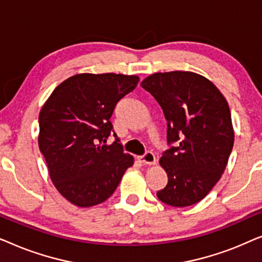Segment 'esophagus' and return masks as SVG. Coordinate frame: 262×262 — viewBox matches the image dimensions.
Instances as JSON below:
<instances>
[{"label":"esophagus","instance_id":"esophagus-1","mask_svg":"<svg viewBox=\"0 0 262 262\" xmlns=\"http://www.w3.org/2000/svg\"><path fill=\"white\" fill-rule=\"evenodd\" d=\"M138 160L141 161L142 163L149 164V166H151V164L156 163V156L152 151H146L143 156H139Z\"/></svg>","mask_w":262,"mask_h":262}]
</instances>
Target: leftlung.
Returning a JSON list of instances; mask_svg holds the SVG:
<instances>
[{
	"instance_id": "left-lung-1",
	"label": "left lung",
	"mask_w": 262,
	"mask_h": 262,
	"mask_svg": "<svg viewBox=\"0 0 262 262\" xmlns=\"http://www.w3.org/2000/svg\"><path fill=\"white\" fill-rule=\"evenodd\" d=\"M141 85L160 103L168 126L170 148L160 160L168 184L157 198L191 206L217 184L234 146L227 100L212 82L191 71L152 74Z\"/></svg>"
}]
</instances>
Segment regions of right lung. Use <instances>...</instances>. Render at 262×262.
<instances>
[{
  "mask_svg": "<svg viewBox=\"0 0 262 262\" xmlns=\"http://www.w3.org/2000/svg\"><path fill=\"white\" fill-rule=\"evenodd\" d=\"M138 76L78 74L62 82L39 114V149L58 192L74 205L89 207L108 199L134 156L125 154L110 118ZM114 132L116 141L105 144Z\"/></svg>",
  "mask_w": 262,
  "mask_h": 262,
  "instance_id": "obj_1",
  "label": "right lung"
}]
</instances>
